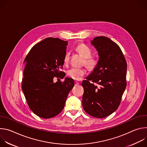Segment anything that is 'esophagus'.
I'll list each match as a JSON object with an SVG mask.
<instances>
[{
  "instance_id": "34e87169",
  "label": "esophagus",
  "mask_w": 147,
  "mask_h": 147,
  "mask_svg": "<svg viewBox=\"0 0 147 147\" xmlns=\"http://www.w3.org/2000/svg\"><path fill=\"white\" fill-rule=\"evenodd\" d=\"M74 84H75L76 86H77V85L79 84V82H77V81H74Z\"/></svg>"
}]
</instances>
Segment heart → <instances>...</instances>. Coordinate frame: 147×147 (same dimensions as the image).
<instances>
[{"mask_svg": "<svg viewBox=\"0 0 147 147\" xmlns=\"http://www.w3.org/2000/svg\"><path fill=\"white\" fill-rule=\"evenodd\" d=\"M76 51L84 58V63L86 66L91 70L94 69L98 65V59L92 56V51L90 48L84 44H80L78 45L76 48ZM69 53H66L64 56L63 61L65 63L67 64L69 61ZM86 73V70L84 67H71L67 72V76L76 80H80L82 77Z\"/></svg>", "mask_w": 147, "mask_h": 147, "instance_id": "1", "label": "heart"}]
</instances>
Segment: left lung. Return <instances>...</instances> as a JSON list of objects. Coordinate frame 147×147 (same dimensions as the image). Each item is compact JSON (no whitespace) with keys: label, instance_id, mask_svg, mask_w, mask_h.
<instances>
[{"label":"left lung","instance_id":"8db88e82","mask_svg":"<svg viewBox=\"0 0 147 147\" xmlns=\"http://www.w3.org/2000/svg\"><path fill=\"white\" fill-rule=\"evenodd\" d=\"M91 44L97 50L99 60L81 84L84 90L82 104L88 115L103 118L116 111L120 103L126 87L127 63L120 47L109 38L95 37Z\"/></svg>","mask_w":147,"mask_h":147}]
</instances>
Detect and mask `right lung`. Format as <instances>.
Listing matches in <instances>:
<instances>
[{"label": "right lung", "instance_id": "obj_1", "mask_svg": "<svg viewBox=\"0 0 147 147\" xmlns=\"http://www.w3.org/2000/svg\"><path fill=\"white\" fill-rule=\"evenodd\" d=\"M67 41L47 38L35 45L24 60L22 90L31 110L38 116L49 119L64 108L74 80L66 77L63 82H53L55 77L63 78L60 71L64 65Z\"/></svg>", "mask_w": 147, "mask_h": 147}]
</instances>
